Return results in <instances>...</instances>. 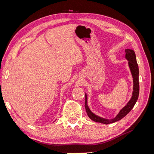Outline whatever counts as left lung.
I'll use <instances>...</instances> for the list:
<instances>
[{"mask_svg": "<svg viewBox=\"0 0 154 154\" xmlns=\"http://www.w3.org/2000/svg\"><path fill=\"white\" fill-rule=\"evenodd\" d=\"M125 58L128 61V66L131 71L132 78H133V92L131 99L128 102L123 108L121 110L118 114L113 119H106L103 118H101L98 116H96L94 113H92L90 109L88 108L87 104V95L85 94V107L86 109L87 114L91 119L94 122L101 123L103 124H110L122 119L125 116H127L131 110L134 106L136 104L137 100L138 99L139 93V67L136 60V57L135 52L132 49H127L125 51Z\"/></svg>", "mask_w": 154, "mask_h": 154, "instance_id": "8db88e82", "label": "left lung"}]
</instances>
